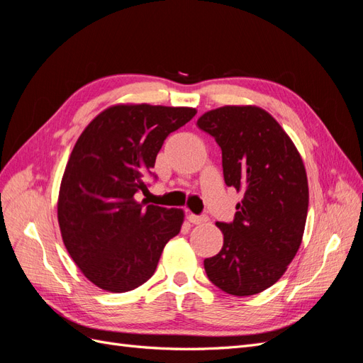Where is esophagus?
Here are the masks:
<instances>
[{"label":"esophagus","mask_w":363,"mask_h":363,"mask_svg":"<svg viewBox=\"0 0 363 363\" xmlns=\"http://www.w3.org/2000/svg\"><path fill=\"white\" fill-rule=\"evenodd\" d=\"M188 219H189V223H192V224H203V223L207 221V216L189 213V215H188Z\"/></svg>","instance_id":"obj_1"}]
</instances>
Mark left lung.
<instances>
[{"instance_id": "left-lung-1", "label": "left lung", "mask_w": 363, "mask_h": 363, "mask_svg": "<svg viewBox=\"0 0 363 363\" xmlns=\"http://www.w3.org/2000/svg\"><path fill=\"white\" fill-rule=\"evenodd\" d=\"M223 151L227 186L244 194L232 223H216L224 244L204 260L221 291L248 296L276 283L301 245L309 186L298 150L280 124L256 106H224L196 121Z\"/></svg>"}]
</instances>
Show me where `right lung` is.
<instances>
[{"label":"right lung","instance_id":"right-lung-1","mask_svg":"<svg viewBox=\"0 0 363 363\" xmlns=\"http://www.w3.org/2000/svg\"><path fill=\"white\" fill-rule=\"evenodd\" d=\"M192 107L118 104L75 142L65 168L57 219L63 244L95 286L127 292L155 274L168 240L180 233L182 208L136 200L147 192L163 140L195 116Z\"/></svg>","mask_w":363,"mask_h":363}]
</instances>
